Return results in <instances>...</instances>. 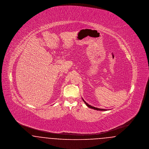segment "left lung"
<instances>
[{
    "instance_id": "1",
    "label": "left lung",
    "mask_w": 149,
    "mask_h": 149,
    "mask_svg": "<svg viewBox=\"0 0 149 149\" xmlns=\"http://www.w3.org/2000/svg\"><path fill=\"white\" fill-rule=\"evenodd\" d=\"M82 99L83 100V101L84 102V103H85V104L89 108H92V109H95V110H97V111H107V109H100V108H95V107H94L92 106H91V105H89V104H88L86 102H85V100H84V99L82 98Z\"/></svg>"
}]
</instances>
